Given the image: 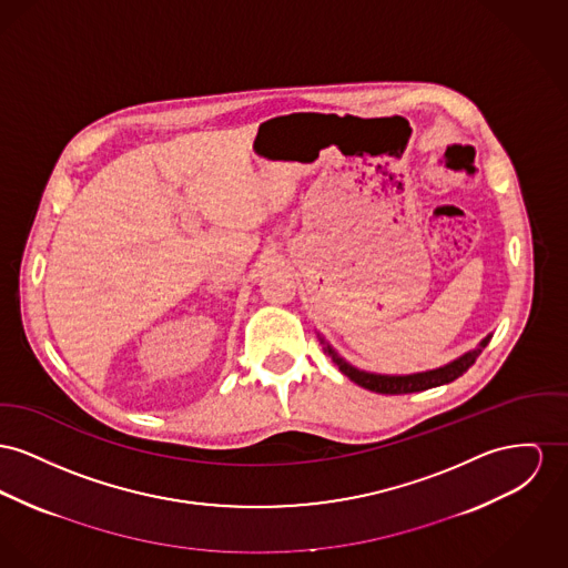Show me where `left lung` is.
<instances>
[{
  "instance_id": "obj_1",
  "label": "left lung",
  "mask_w": 568,
  "mask_h": 568,
  "mask_svg": "<svg viewBox=\"0 0 568 568\" xmlns=\"http://www.w3.org/2000/svg\"><path fill=\"white\" fill-rule=\"evenodd\" d=\"M489 341H491V336H487L474 351L460 355L458 359H454L450 364H446L442 368H435V371L416 373V375H377V373H366V371H359V368L351 366L348 362H344L329 344L325 346V351L338 364L342 375H346L353 383H357V385H362V387H366L371 392H377V394H412V392H424V389H430V387H437V385H446V383H450L454 378L460 377L463 373H467V368L478 359V355L483 353V348L489 344ZM321 342L325 344L323 338H321Z\"/></svg>"
}]
</instances>
